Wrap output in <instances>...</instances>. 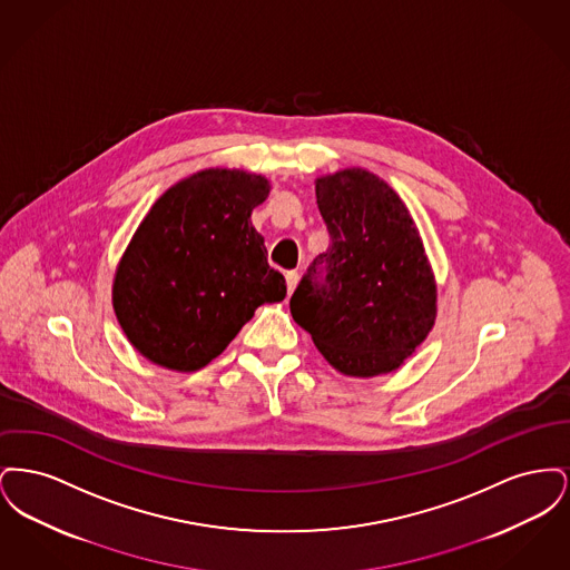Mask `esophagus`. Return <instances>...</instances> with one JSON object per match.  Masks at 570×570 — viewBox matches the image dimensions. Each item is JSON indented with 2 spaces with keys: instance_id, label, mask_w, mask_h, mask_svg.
<instances>
[{
  "instance_id": "1",
  "label": "esophagus",
  "mask_w": 570,
  "mask_h": 570,
  "mask_svg": "<svg viewBox=\"0 0 570 570\" xmlns=\"http://www.w3.org/2000/svg\"><path fill=\"white\" fill-rule=\"evenodd\" d=\"M298 284V273L297 272H288L286 273V288H288V295H293V291L297 288Z\"/></svg>"
}]
</instances>
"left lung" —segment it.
I'll return each instance as SVG.
<instances>
[{"label":"left lung","instance_id":"obj_1","mask_svg":"<svg viewBox=\"0 0 570 570\" xmlns=\"http://www.w3.org/2000/svg\"><path fill=\"white\" fill-rule=\"evenodd\" d=\"M331 245L316 256L291 314L342 374L397 370L435 321V279L419 228L395 190L363 168L316 179Z\"/></svg>","mask_w":570,"mask_h":570}]
</instances>
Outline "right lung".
I'll use <instances>...</instances> for the list:
<instances>
[{
	"instance_id": "add662e5",
	"label": "right lung",
	"mask_w": 570,
	"mask_h": 570,
	"mask_svg": "<svg viewBox=\"0 0 570 570\" xmlns=\"http://www.w3.org/2000/svg\"><path fill=\"white\" fill-rule=\"evenodd\" d=\"M269 190L263 175L207 168L154 203L112 282L115 316L145 358L196 372L226 351L258 305L286 297L249 219Z\"/></svg>"
}]
</instances>
